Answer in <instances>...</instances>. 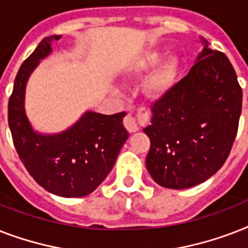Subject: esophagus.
<instances>
[{"instance_id":"1","label":"esophagus","mask_w":248,"mask_h":248,"mask_svg":"<svg viewBox=\"0 0 248 248\" xmlns=\"http://www.w3.org/2000/svg\"><path fill=\"white\" fill-rule=\"evenodd\" d=\"M149 117H151V114H149V112L145 108L140 109L136 116H132V114L128 113L124 120V127L127 128L130 132H136L139 130L140 124H147L148 121H149Z\"/></svg>"}]
</instances>
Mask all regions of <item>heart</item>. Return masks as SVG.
<instances>
[{
    "label": "heart",
    "instance_id": "heart-1",
    "mask_svg": "<svg viewBox=\"0 0 248 248\" xmlns=\"http://www.w3.org/2000/svg\"><path fill=\"white\" fill-rule=\"evenodd\" d=\"M162 58L163 51L151 50L135 59V62L130 67V71L134 75L148 73V72L153 71L162 61ZM177 72H179V62L176 58L171 56V58L163 60V63L152 73V76L147 81L145 87H147L148 95L152 97H161L166 95L176 83Z\"/></svg>",
    "mask_w": 248,
    "mask_h": 248
}]
</instances>
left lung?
Segmentation results:
<instances>
[{
  "label": "left lung",
  "mask_w": 248,
  "mask_h": 248,
  "mask_svg": "<svg viewBox=\"0 0 248 248\" xmlns=\"http://www.w3.org/2000/svg\"><path fill=\"white\" fill-rule=\"evenodd\" d=\"M189 73L152 107L145 165L153 180L186 189L211 177L227 161L238 130L242 89L225 54L208 47Z\"/></svg>",
  "instance_id": "obj_1"
}]
</instances>
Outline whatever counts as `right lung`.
Listing matches in <instances>:
<instances>
[{
    "mask_svg": "<svg viewBox=\"0 0 248 248\" xmlns=\"http://www.w3.org/2000/svg\"><path fill=\"white\" fill-rule=\"evenodd\" d=\"M46 37L21 64L9 100V127L19 158L31 176L47 192L60 197H83L93 193L108 176L121 148L127 140L121 112L105 116L87 110L75 124L59 134L33 130L25 114V87L40 60L52 51Z\"/></svg>",
    "mask_w": 248,
    "mask_h": 248,
    "instance_id": "right-lung-1",
    "label": "right lung"
}]
</instances>
